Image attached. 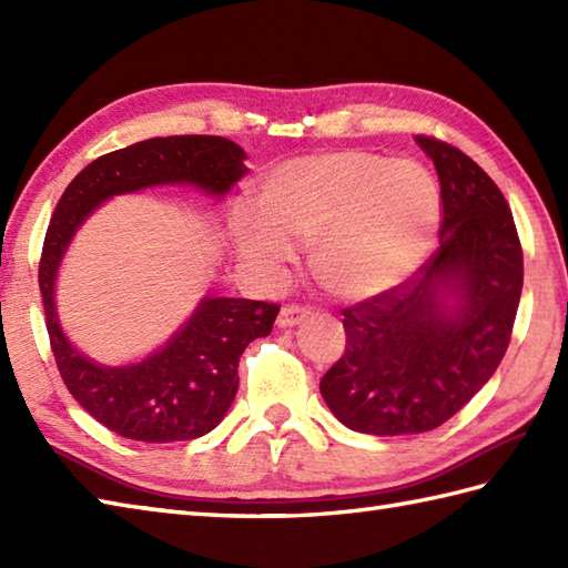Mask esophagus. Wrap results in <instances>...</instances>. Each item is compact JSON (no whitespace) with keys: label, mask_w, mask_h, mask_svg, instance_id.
I'll use <instances>...</instances> for the list:
<instances>
[{"label":"esophagus","mask_w":568,"mask_h":568,"mask_svg":"<svg viewBox=\"0 0 568 568\" xmlns=\"http://www.w3.org/2000/svg\"><path fill=\"white\" fill-rule=\"evenodd\" d=\"M310 315L307 307H300V305H285L281 307V315H277V327H295V324L303 322Z\"/></svg>","instance_id":"34e87169"}]
</instances>
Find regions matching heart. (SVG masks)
Returning <instances> with one entry per match:
<instances>
[{"label": "heart", "mask_w": 568, "mask_h": 568, "mask_svg": "<svg viewBox=\"0 0 568 568\" xmlns=\"http://www.w3.org/2000/svg\"><path fill=\"white\" fill-rule=\"evenodd\" d=\"M256 214L232 220L234 244L261 277L281 275L297 244H312L310 268L339 300L395 291L429 258L442 197L413 161L344 149L300 155L253 185Z\"/></svg>", "instance_id": "1"}]
</instances>
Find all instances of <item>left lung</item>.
<instances>
[{"label": "left lung", "instance_id": "1", "mask_svg": "<svg viewBox=\"0 0 568 568\" xmlns=\"http://www.w3.org/2000/svg\"><path fill=\"white\" fill-rule=\"evenodd\" d=\"M415 141L439 175V248L395 291L342 310L346 352L320 381L334 417L376 437L437 429L484 388L523 295V246L498 185L452 143Z\"/></svg>", "mask_w": 568, "mask_h": 568}]
</instances>
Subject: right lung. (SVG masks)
I'll return each instance as SVG.
<instances>
[{
  "instance_id": "1",
  "label": "right lung",
  "mask_w": 568,
  "mask_h": 568,
  "mask_svg": "<svg viewBox=\"0 0 568 568\" xmlns=\"http://www.w3.org/2000/svg\"><path fill=\"white\" fill-rule=\"evenodd\" d=\"M244 161V149L222 136L149 139L100 155L58 200L39 265L45 329L70 395L119 437L165 444L212 432L234 403L241 354L253 339L271 334L281 307L207 293L159 352L139 364L104 366L80 354L60 327V261L84 220L110 197L153 185H192L224 197L246 175Z\"/></svg>"
}]
</instances>
